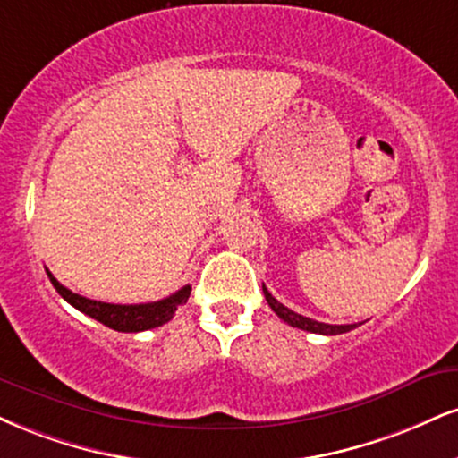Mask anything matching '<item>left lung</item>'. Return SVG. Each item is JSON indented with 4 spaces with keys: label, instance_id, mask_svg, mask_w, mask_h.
Here are the masks:
<instances>
[{
    "label": "left lung",
    "instance_id": "8db88e82",
    "mask_svg": "<svg viewBox=\"0 0 458 458\" xmlns=\"http://www.w3.org/2000/svg\"><path fill=\"white\" fill-rule=\"evenodd\" d=\"M262 292H264V299H267L268 307L277 313L279 318L284 319V322H288L290 327L294 328H301V330H307V333H318V335H341V333H348V330L356 328L358 324H324V322H316V319L311 318H305L301 316V313L288 310V307L282 305L271 292L267 290V285L262 284Z\"/></svg>",
    "mask_w": 458,
    "mask_h": 458
}]
</instances>
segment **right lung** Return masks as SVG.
<instances>
[{"label":"right lung","mask_w":458,"mask_h":458,"mask_svg":"<svg viewBox=\"0 0 458 458\" xmlns=\"http://www.w3.org/2000/svg\"><path fill=\"white\" fill-rule=\"evenodd\" d=\"M48 279L55 285V290L70 302L72 307L85 313L98 322H102L104 327L119 330V333H140V330H148L166 324L168 319H173L174 311L179 310L183 302H187L191 294V285H183L181 290H176L174 294L166 296V299L156 301V302H140V305H113V302H102V301H91L85 296L74 294V292L65 288L53 277V273L47 268Z\"/></svg>","instance_id":"right-lung-1"}]
</instances>
